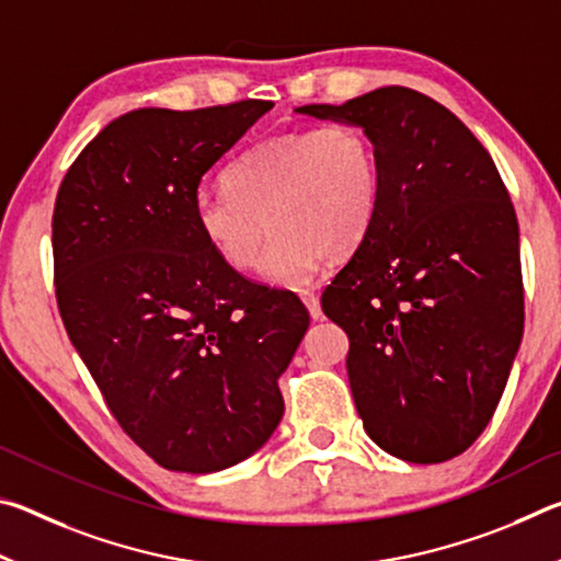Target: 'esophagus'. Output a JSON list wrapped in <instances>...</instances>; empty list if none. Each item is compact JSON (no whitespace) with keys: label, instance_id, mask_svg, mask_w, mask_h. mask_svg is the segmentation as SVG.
<instances>
[{"label":"esophagus","instance_id":"1","mask_svg":"<svg viewBox=\"0 0 561 561\" xmlns=\"http://www.w3.org/2000/svg\"><path fill=\"white\" fill-rule=\"evenodd\" d=\"M301 301H304V307L309 309L311 319H321V304H319V297L314 291H301Z\"/></svg>","mask_w":561,"mask_h":561}]
</instances>
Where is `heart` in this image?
Masks as SVG:
<instances>
[{"mask_svg": "<svg viewBox=\"0 0 561 561\" xmlns=\"http://www.w3.org/2000/svg\"><path fill=\"white\" fill-rule=\"evenodd\" d=\"M227 190H197L195 227L227 267L257 264L262 277L301 289L324 257L364 242L381 205V165L371 138L346 123L289 130L247 150L225 170Z\"/></svg>", "mask_w": 561, "mask_h": 561, "instance_id": "1", "label": "heart"}]
</instances>
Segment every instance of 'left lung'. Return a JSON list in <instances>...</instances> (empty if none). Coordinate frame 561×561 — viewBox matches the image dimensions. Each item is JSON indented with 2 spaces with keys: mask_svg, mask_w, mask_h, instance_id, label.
Segmentation results:
<instances>
[{
  "mask_svg": "<svg viewBox=\"0 0 561 561\" xmlns=\"http://www.w3.org/2000/svg\"><path fill=\"white\" fill-rule=\"evenodd\" d=\"M297 113L364 128L381 165L371 230L321 294L364 428L405 462L450 460L490 423L525 329L507 187L468 126L413 89Z\"/></svg>",
  "mask_w": 561,
  "mask_h": 561,
  "instance_id": "left-lung-1",
  "label": "left lung"
}]
</instances>
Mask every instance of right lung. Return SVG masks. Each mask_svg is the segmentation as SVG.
Instances as JSON below:
<instances>
[{
  "label": "right lung",
  "mask_w": 561,
  "mask_h": 561,
  "mask_svg": "<svg viewBox=\"0 0 561 561\" xmlns=\"http://www.w3.org/2000/svg\"><path fill=\"white\" fill-rule=\"evenodd\" d=\"M272 106L130 111L81 150L56 195L66 334L121 428L165 470L232 468L284 415L277 381L309 311L227 267L193 217L203 175Z\"/></svg>",
  "instance_id": "obj_1"
}]
</instances>
